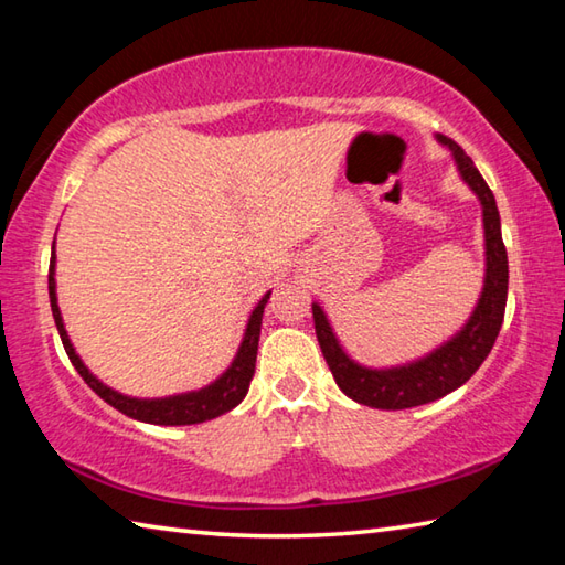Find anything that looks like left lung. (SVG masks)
Masks as SVG:
<instances>
[{
    "label": "left lung",
    "instance_id": "1",
    "mask_svg": "<svg viewBox=\"0 0 565 565\" xmlns=\"http://www.w3.org/2000/svg\"><path fill=\"white\" fill-rule=\"evenodd\" d=\"M436 141L451 151L458 177L473 191L483 216V286L478 294L471 317L454 337L438 343L424 356L396 363V366H363L343 351L341 341L331 329L327 311L319 301L311 303L313 327L323 359H327L339 388L356 404L398 411L431 404L444 398L471 379L478 366L489 356L495 337H499L505 299H509V256H505L501 236V216L495 206L493 191L478 174L476 164L466 151L444 134H436Z\"/></svg>",
    "mask_w": 565,
    "mask_h": 565
}]
</instances>
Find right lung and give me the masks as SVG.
I'll return each instance as SVG.
<instances>
[{"label":"right lung","mask_w":565,"mask_h":565,"mask_svg":"<svg viewBox=\"0 0 565 565\" xmlns=\"http://www.w3.org/2000/svg\"><path fill=\"white\" fill-rule=\"evenodd\" d=\"M269 296H271V291H266L259 299V303L254 306V311L248 313V321H246L242 343H238V349H236V356L232 359V363H228L224 374L216 376L212 384H206L196 391H184V394L161 396V398L127 396V394H121V391L107 386L102 379L92 374V371L87 369V363H84L79 353H76L70 333H66V329H64L60 303H56V252L52 244L50 301H52V317L56 323V331H60V337H62L66 356H70L72 366L79 371V376L87 381V386L94 391V394L107 401L109 406L121 411L124 416H129L134 420H145V424H154V426L204 424V420H212L242 404L246 391H248V384H252L254 369H256L262 317H264V306H266V301H269Z\"/></svg>","instance_id":"add662e5"}]
</instances>
